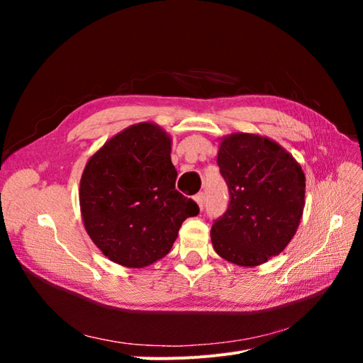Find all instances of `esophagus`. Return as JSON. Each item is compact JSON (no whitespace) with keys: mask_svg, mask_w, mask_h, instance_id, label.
Wrapping results in <instances>:
<instances>
[{"mask_svg":"<svg viewBox=\"0 0 363 363\" xmlns=\"http://www.w3.org/2000/svg\"><path fill=\"white\" fill-rule=\"evenodd\" d=\"M194 200H195V203H196V204H199V207H200V208H203V206H204V194H203V192L196 194V195L194 196Z\"/></svg>","mask_w":363,"mask_h":363,"instance_id":"obj_1","label":"esophagus"}]
</instances>
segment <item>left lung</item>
<instances>
[{
	"label": "left lung",
	"instance_id": "left-lung-1",
	"mask_svg": "<svg viewBox=\"0 0 363 363\" xmlns=\"http://www.w3.org/2000/svg\"><path fill=\"white\" fill-rule=\"evenodd\" d=\"M218 167L230 204L212 225L218 256L239 267H259L288 247L304 211L301 164L276 140L256 133L219 139Z\"/></svg>",
	"mask_w": 363,
	"mask_h": 363
}]
</instances>
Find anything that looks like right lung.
<instances>
[{
    "mask_svg": "<svg viewBox=\"0 0 363 363\" xmlns=\"http://www.w3.org/2000/svg\"><path fill=\"white\" fill-rule=\"evenodd\" d=\"M172 139L155 123L133 124L96 150L80 179V212L103 255L125 268H145L169 252L199 206L175 189Z\"/></svg>",
    "mask_w": 363,
    "mask_h": 363,
    "instance_id": "obj_1",
    "label": "right lung"
}]
</instances>
